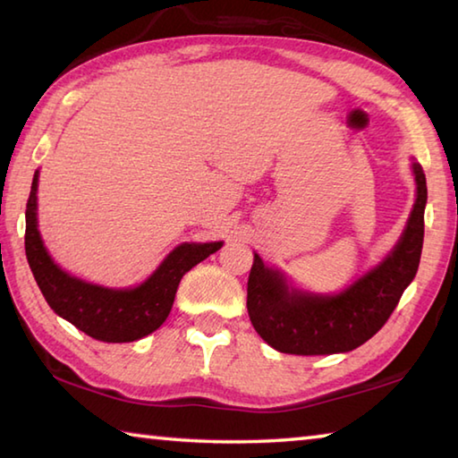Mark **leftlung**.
<instances>
[{
    "mask_svg": "<svg viewBox=\"0 0 458 458\" xmlns=\"http://www.w3.org/2000/svg\"><path fill=\"white\" fill-rule=\"evenodd\" d=\"M412 172L417 202L401 240L377 268L343 293L322 296L296 290L254 254L246 306L262 340L286 354H335L354 351L385 327L417 276L425 238L427 178L417 162H412Z\"/></svg>",
    "mask_w": 458,
    "mask_h": 458,
    "instance_id": "left-lung-1",
    "label": "left lung"
}]
</instances>
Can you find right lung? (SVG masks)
<instances>
[{
  "instance_id": "1",
  "label": "right lung",
  "mask_w": 458,
  "mask_h": 458,
  "mask_svg": "<svg viewBox=\"0 0 458 458\" xmlns=\"http://www.w3.org/2000/svg\"><path fill=\"white\" fill-rule=\"evenodd\" d=\"M38 176L33 174L26 208V256L41 294L52 310L102 343H134L162 327L184 274L222 242L180 244L152 276L136 288H104L70 276L47 254L38 230Z\"/></svg>"
}]
</instances>
